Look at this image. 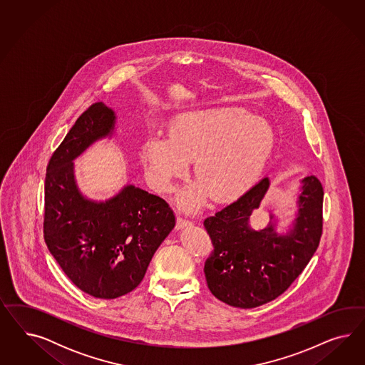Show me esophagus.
Returning a JSON list of instances; mask_svg holds the SVG:
<instances>
[{"mask_svg":"<svg viewBox=\"0 0 365 365\" xmlns=\"http://www.w3.org/2000/svg\"><path fill=\"white\" fill-rule=\"evenodd\" d=\"M192 223L191 222L187 221V220H183V218H180V217H178L177 218V230H180V229H185V227H188V226H191Z\"/></svg>","mask_w":365,"mask_h":365,"instance_id":"1","label":"esophagus"}]
</instances>
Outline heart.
<instances>
[{
  "label": "heart",
  "mask_w": 365,
  "mask_h": 365,
  "mask_svg": "<svg viewBox=\"0 0 365 365\" xmlns=\"http://www.w3.org/2000/svg\"><path fill=\"white\" fill-rule=\"evenodd\" d=\"M274 143L270 123L245 108L191 110L174 119L168 136H148L142 160L150 186L170 192L194 159L198 180L182 190L177 202L180 209L195 211L209 195L220 203L242 197L261 177Z\"/></svg>",
  "instance_id": "1"
}]
</instances>
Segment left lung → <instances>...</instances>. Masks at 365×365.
<instances>
[{
    "instance_id": "obj_1",
    "label": "left lung",
    "mask_w": 365,
    "mask_h": 365,
    "mask_svg": "<svg viewBox=\"0 0 365 365\" xmlns=\"http://www.w3.org/2000/svg\"><path fill=\"white\" fill-rule=\"evenodd\" d=\"M301 183L299 211L287 234L276 232L273 214L264 229L250 226L270 186L269 178L203 222L214 246L205 276L222 302L241 309L261 307L281 296L308 265L322 234L324 190L314 175Z\"/></svg>"
}]
</instances>
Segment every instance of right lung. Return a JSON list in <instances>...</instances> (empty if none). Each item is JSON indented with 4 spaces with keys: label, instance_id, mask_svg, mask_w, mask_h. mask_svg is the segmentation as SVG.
Returning <instances> with one entry per match:
<instances>
[{
    "label": "right lung",
    "instance_id": "1",
    "mask_svg": "<svg viewBox=\"0 0 365 365\" xmlns=\"http://www.w3.org/2000/svg\"><path fill=\"white\" fill-rule=\"evenodd\" d=\"M115 112L95 103L57 147L45 177L44 240L76 287L96 299H118L138 287L156 249L175 226L165 199L127 185L104 202L84 197L73 160L112 136Z\"/></svg>",
    "mask_w": 365,
    "mask_h": 365
}]
</instances>
